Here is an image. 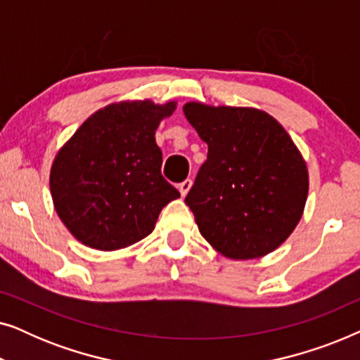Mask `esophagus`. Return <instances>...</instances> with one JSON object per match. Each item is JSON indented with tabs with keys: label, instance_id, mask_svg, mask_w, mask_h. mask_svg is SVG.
<instances>
[{
	"label": "esophagus",
	"instance_id": "esophagus-1",
	"mask_svg": "<svg viewBox=\"0 0 360 360\" xmlns=\"http://www.w3.org/2000/svg\"><path fill=\"white\" fill-rule=\"evenodd\" d=\"M191 184H193V181H191L190 179H186L185 181H181V184L179 185L180 195L184 196V198H185V196H186V193H188V191H190V188H191Z\"/></svg>",
	"mask_w": 360,
	"mask_h": 360
}]
</instances>
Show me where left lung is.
Listing matches in <instances>:
<instances>
[{"label": "left lung", "instance_id": "1", "mask_svg": "<svg viewBox=\"0 0 360 360\" xmlns=\"http://www.w3.org/2000/svg\"><path fill=\"white\" fill-rule=\"evenodd\" d=\"M208 159L185 203L211 248L233 260L274 252L293 233L308 198V169L283 126L257 108L184 106Z\"/></svg>", "mask_w": 360, "mask_h": 360}]
</instances>
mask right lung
Here are the masks:
<instances>
[{"instance_id": "1", "label": "right lung", "mask_w": 360, "mask_h": 360, "mask_svg": "<svg viewBox=\"0 0 360 360\" xmlns=\"http://www.w3.org/2000/svg\"><path fill=\"white\" fill-rule=\"evenodd\" d=\"M175 110L176 101L111 103L58 149L49 185L58 218L77 240L108 252L129 248L154 231L165 205L180 198L160 174L155 142L160 121Z\"/></svg>"}]
</instances>
